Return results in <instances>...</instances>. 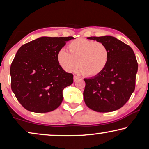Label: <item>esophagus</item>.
<instances>
[{
  "instance_id": "esophagus-1",
  "label": "esophagus",
  "mask_w": 149,
  "mask_h": 149,
  "mask_svg": "<svg viewBox=\"0 0 149 149\" xmlns=\"http://www.w3.org/2000/svg\"><path fill=\"white\" fill-rule=\"evenodd\" d=\"M80 79L79 77L77 76V75H74V78H73V79H74V82H76L78 80H79Z\"/></svg>"
}]
</instances>
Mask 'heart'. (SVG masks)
Returning a JSON list of instances; mask_svg holds the SVG:
<instances>
[{
  "label": "heart",
  "instance_id": "1",
  "mask_svg": "<svg viewBox=\"0 0 149 149\" xmlns=\"http://www.w3.org/2000/svg\"><path fill=\"white\" fill-rule=\"evenodd\" d=\"M69 52L59 49L57 60L65 71L72 72L79 67L85 77H95L100 75L109 61L108 48L101 42L79 38L72 40L68 45Z\"/></svg>",
  "mask_w": 149,
  "mask_h": 149
}]
</instances>
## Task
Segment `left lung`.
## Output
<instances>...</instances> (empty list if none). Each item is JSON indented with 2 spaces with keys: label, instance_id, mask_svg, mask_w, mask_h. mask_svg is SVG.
<instances>
[{
  "label": "left lung",
  "instance_id": "1",
  "mask_svg": "<svg viewBox=\"0 0 149 149\" xmlns=\"http://www.w3.org/2000/svg\"><path fill=\"white\" fill-rule=\"evenodd\" d=\"M87 38L105 44L110 57L107 67L100 75L84 79L86 105L100 113L118 110L126 103L135 90L138 64L134 52L130 46L112 36Z\"/></svg>",
  "mask_w": 149,
  "mask_h": 149
}]
</instances>
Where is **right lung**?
Here are the masks:
<instances>
[{
  "label": "right lung",
  "mask_w": 149,
  "mask_h": 149,
  "mask_svg": "<svg viewBox=\"0 0 149 149\" xmlns=\"http://www.w3.org/2000/svg\"><path fill=\"white\" fill-rule=\"evenodd\" d=\"M74 37L42 36L18 49L10 67L11 88L27 111L48 113L63 101V90L73 82V74L60 67L57 54Z\"/></svg>",
  "instance_id": "add662e5"
}]
</instances>
